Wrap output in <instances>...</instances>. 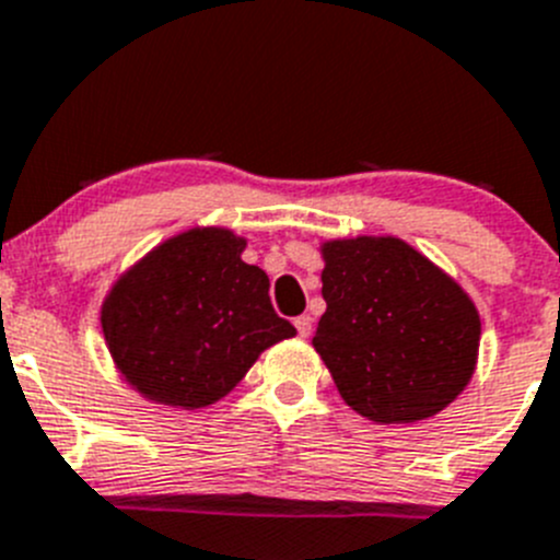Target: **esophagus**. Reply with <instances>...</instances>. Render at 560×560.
Instances as JSON below:
<instances>
[{
	"label": "esophagus",
	"mask_w": 560,
	"mask_h": 560,
	"mask_svg": "<svg viewBox=\"0 0 560 560\" xmlns=\"http://www.w3.org/2000/svg\"><path fill=\"white\" fill-rule=\"evenodd\" d=\"M295 328H298V334H301V337H310L312 334V317L310 315H301V317H295Z\"/></svg>",
	"instance_id": "34e87169"
}]
</instances>
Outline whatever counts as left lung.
Wrapping results in <instances>:
<instances>
[{
    "mask_svg": "<svg viewBox=\"0 0 560 560\" xmlns=\"http://www.w3.org/2000/svg\"><path fill=\"white\" fill-rule=\"evenodd\" d=\"M326 315L312 345L373 422L433 417L469 384L480 317L467 292L398 237L323 245Z\"/></svg>",
    "mask_w": 560,
    "mask_h": 560,
    "instance_id": "obj_1",
    "label": "left lung"
}]
</instances>
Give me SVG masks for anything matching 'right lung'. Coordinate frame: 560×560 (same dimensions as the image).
I'll return each instance as SVG.
<instances>
[{
  "label": "right lung",
  "instance_id": "obj_1",
  "mask_svg": "<svg viewBox=\"0 0 560 560\" xmlns=\"http://www.w3.org/2000/svg\"><path fill=\"white\" fill-rule=\"evenodd\" d=\"M243 237L190 229L156 245L115 281L104 339L124 378L149 400L201 409L234 389L270 345L295 334L270 304Z\"/></svg>",
  "mask_w": 560,
  "mask_h": 560
}]
</instances>
